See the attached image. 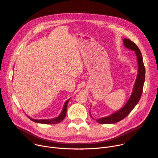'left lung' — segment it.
<instances>
[{"label":"left lung","instance_id":"8db88e82","mask_svg":"<svg viewBox=\"0 0 158 158\" xmlns=\"http://www.w3.org/2000/svg\"><path fill=\"white\" fill-rule=\"evenodd\" d=\"M123 42L124 46L126 48L134 51L136 53L139 66L138 74L134 84L132 93L125 106L120 110L109 116L97 119V121L101 124H114L123 119L137 105L143 93V89L145 81V67L144 65L141 52L137 46V45L130 39H124Z\"/></svg>","mask_w":158,"mask_h":158}]
</instances>
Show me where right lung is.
<instances>
[{
    "instance_id": "obj_1",
    "label": "right lung",
    "mask_w": 158,
    "mask_h": 158,
    "mask_svg": "<svg viewBox=\"0 0 158 158\" xmlns=\"http://www.w3.org/2000/svg\"><path fill=\"white\" fill-rule=\"evenodd\" d=\"M70 99L67 100L64 105V107L63 109L61 112L60 114L54 119H32L31 118H30L29 116H27L31 121L35 122V123H41V124H58L59 123H60L65 117V114H66V112H67V104H68L69 101Z\"/></svg>"
}]
</instances>
